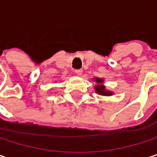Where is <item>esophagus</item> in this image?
Listing matches in <instances>:
<instances>
[{
    "label": "esophagus",
    "instance_id": "1",
    "mask_svg": "<svg viewBox=\"0 0 157 157\" xmlns=\"http://www.w3.org/2000/svg\"><path fill=\"white\" fill-rule=\"evenodd\" d=\"M75 73L77 75H82V69H76V70H75Z\"/></svg>",
    "mask_w": 157,
    "mask_h": 157
}]
</instances>
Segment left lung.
<instances>
[{"label": "left lung", "instance_id": "left-lung-1", "mask_svg": "<svg viewBox=\"0 0 157 157\" xmlns=\"http://www.w3.org/2000/svg\"><path fill=\"white\" fill-rule=\"evenodd\" d=\"M94 81L98 83V85L95 86V91L96 93L101 94V95H104V96H110L112 95V93L109 92V91H107L105 89V86L102 84L103 82V79H100V78H95Z\"/></svg>", "mask_w": 157, "mask_h": 157}]
</instances>
